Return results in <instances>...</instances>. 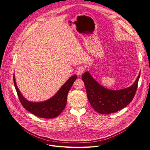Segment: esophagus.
Here are the masks:
<instances>
[{"mask_svg": "<svg viewBox=\"0 0 150 150\" xmlns=\"http://www.w3.org/2000/svg\"><path fill=\"white\" fill-rule=\"evenodd\" d=\"M85 69V67H84V66H81V67H78L76 70V73H77V75L79 76H81L84 72Z\"/></svg>", "mask_w": 150, "mask_h": 150, "instance_id": "1", "label": "esophagus"}]
</instances>
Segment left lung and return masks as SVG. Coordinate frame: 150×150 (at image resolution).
Instances as JSON below:
<instances>
[{"label": "left lung", "mask_w": 150, "mask_h": 150, "mask_svg": "<svg viewBox=\"0 0 150 150\" xmlns=\"http://www.w3.org/2000/svg\"><path fill=\"white\" fill-rule=\"evenodd\" d=\"M139 77L140 73L135 82L127 88L111 90L97 82L89 72L82 76L88 99L95 111L103 114L117 112L127 106L135 96Z\"/></svg>", "instance_id": "1"}]
</instances>
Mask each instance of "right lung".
<instances>
[{
  "instance_id": "right-lung-1",
  "label": "right lung",
  "mask_w": 150,
  "mask_h": 150,
  "mask_svg": "<svg viewBox=\"0 0 150 150\" xmlns=\"http://www.w3.org/2000/svg\"><path fill=\"white\" fill-rule=\"evenodd\" d=\"M77 78L74 75L62 86L57 93L51 99L42 102H33L25 99L17 86L14 74V84L22 106L34 115L45 119H52L58 116L64 110L67 100V94Z\"/></svg>"
}]
</instances>
